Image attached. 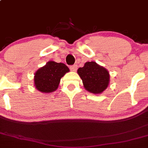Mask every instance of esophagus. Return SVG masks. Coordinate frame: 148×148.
<instances>
[{
	"instance_id": "obj_1",
	"label": "esophagus",
	"mask_w": 148,
	"mask_h": 148,
	"mask_svg": "<svg viewBox=\"0 0 148 148\" xmlns=\"http://www.w3.org/2000/svg\"><path fill=\"white\" fill-rule=\"evenodd\" d=\"M70 68V70L72 71H77V64H74V65H71V66H69Z\"/></svg>"
}]
</instances>
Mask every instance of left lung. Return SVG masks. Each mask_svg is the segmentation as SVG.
<instances>
[{
	"mask_svg": "<svg viewBox=\"0 0 148 148\" xmlns=\"http://www.w3.org/2000/svg\"><path fill=\"white\" fill-rule=\"evenodd\" d=\"M77 72L85 88L93 94L102 93L109 84L108 71L94 62L85 63L83 67L79 68Z\"/></svg>",
	"mask_w": 148,
	"mask_h": 148,
	"instance_id": "obj_1",
	"label": "left lung"
}]
</instances>
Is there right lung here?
<instances>
[{
  "label": "right lung",
  "mask_w": 148,
  "mask_h": 148,
  "mask_svg": "<svg viewBox=\"0 0 148 148\" xmlns=\"http://www.w3.org/2000/svg\"><path fill=\"white\" fill-rule=\"evenodd\" d=\"M68 71L69 68L64 64L48 62L45 66L35 73L34 78L35 87L41 92H52L58 88L60 79Z\"/></svg>",
  "instance_id": "obj_1"
}]
</instances>
